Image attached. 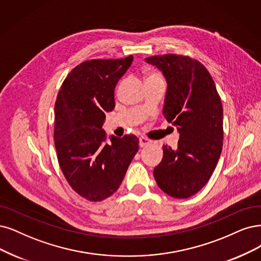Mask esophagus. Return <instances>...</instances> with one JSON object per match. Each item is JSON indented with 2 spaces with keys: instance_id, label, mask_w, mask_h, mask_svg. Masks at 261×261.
I'll list each match as a JSON object with an SVG mask.
<instances>
[{
  "instance_id": "obj_1",
  "label": "esophagus",
  "mask_w": 261,
  "mask_h": 261,
  "mask_svg": "<svg viewBox=\"0 0 261 261\" xmlns=\"http://www.w3.org/2000/svg\"><path fill=\"white\" fill-rule=\"evenodd\" d=\"M140 141V147H145V146H148L149 144H151V141L148 140L147 138H144V137H141L139 139Z\"/></svg>"
}]
</instances>
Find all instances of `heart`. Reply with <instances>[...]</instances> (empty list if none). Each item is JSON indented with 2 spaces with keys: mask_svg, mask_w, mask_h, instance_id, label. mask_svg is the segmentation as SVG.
<instances>
[{
  "mask_svg": "<svg viewBox=\"0 0 261 261\" xmlns=\"http://www.w3.org/2000/svg\"><path fill=\"white\" fill-rule=\"evenodd\" d=\"M147 79H161V76L158 73H150Z\"/></svg>",
  "mask_w": 261,
  "mask_h": 261,
  "instance_id": "1",
  "label": "heart"
}]
</instances>
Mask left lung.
Wrapping results in <instances>:
<instances>
[{
  "instance_id": "left-lung-1",
  "label": "left lung",
  "mask_w": 261,
  "mask_h": 261,
  "mask_svg": "<svg viewBox=\"0 0 261 261\" xmlns=\"http://www.w3.org/2000/svg\"><path fill=\"white\" fill-rule=\"evenodd\" d=\"M167 81L163 105L166 119L179 133L177 147L163 145V157L153 169L159 188L186 199L205 186L223 149V105L215 83L203 64L186 56L146 58Z\"/></svg>"
}]
</instances>
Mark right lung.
I'll return each instance as SVG.
<instances>
[{
    "instance_id": "add662e5",
    "label": "right lung",
    "mask_w": 261,
    "mask_h": 261,
    "mask_svg": "<svg viewBox=\"0 0 261 261\" xmlns=\"http://www.w3.org/2000/svg\"><path fill=\"white\" fill-rule=\"evenodd\" d=\"M132 61V56L85 61L66 76L57 96L58 161L70 186L89 201H102L117 191L139 150L136 136H111L109 143L102 129L105 113L115 109V87Z\"/></svg>"
}]
</instances>
